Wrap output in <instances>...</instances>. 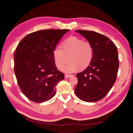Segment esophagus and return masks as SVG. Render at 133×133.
<instances>
[{"label":"esophagus","instance_id":"1","mask_svg":"<svg viewBox=\"0 0 133 133\" xmlns=\"http://www.w3.org/2000/svg\"><path fill=\"white\" fill-rule=\"evenodd\" d=\"M71 76H72V75H68V74H66V75H65V76H64V77L66 78H68L69 77H71Z\"/></svg>","mask_w":133,"mask_h":133}]
</instances>
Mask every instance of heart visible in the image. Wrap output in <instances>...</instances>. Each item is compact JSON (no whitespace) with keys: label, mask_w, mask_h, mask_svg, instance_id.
I'll return each instance as SVG.
<instances>
[{"label":"heart","mask_w":133,"mask_h":133,"mask_svg":"<svg viewBox=\"0 0 133 133\" xmlns=\"http://www.w3.org/2000/svg\"><path fill=\"white\" fill-rule=\"evenodd\" d=\"M61 47H56L53 50L55 63L62 67L66 63L67 57L69 62L62 68L66 73H71L76 69L83 70L90 64L94 55L93 45L77 37H70L65 40Z\"/></svg>","instance_id":"heart-1"}]
</instances>
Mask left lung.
<instances>
[{"label":"left lung","instance_id":"1","mask_svg":"<svg viewBox=\"0 0 133 133\" xmlns=\"http://www.w3.org/2000/svg\"><path fill=\"white\" fill-rule=\"evenodd\" d=\"M93 45L90 64L77 73L76 95L84 102H96L104 98L115 83L119 67L117 47L109 38L93 31L77 30Z\"/></svg>","mask_w":133,"mask_h":133}]
</instances>
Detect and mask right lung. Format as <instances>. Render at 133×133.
<instances>
[{
	"label": "right lung",
	"mask_w": 133,
	"mask_h": 133,
	"mask_svg": "<svg viewBox=\"0 0 133 133\" xmlns=\"http://www.w3.org/2000/svg\"><path fill=\"white\" fill-rule=\"evenodd\" d=\"M67 29H48L26 36L15 53V73L18 85L29 100L48 101L55 96L56 85L64 78L57 70L53 50Z\"/></svg>",
	"instance_id": "right-lung-1"
}]
</instances>
